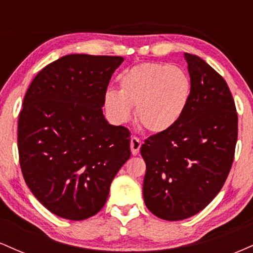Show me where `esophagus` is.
I'll return each instance as SVG.
<instances>
[{"label": "esophagus", "instance_id": "esophagus-1", "mask_svg": "<svg viewBox=\"0 0 253 253\" xmlns=\"http://www.w3.org/2000/svg\"><path fill=\"white\" fill-rule=\"evenodd\" d=\"M141 147V141L139 140L136 136H132L130 138V151H132V155H138L139 150Z\"/></svg>", "mask_w": 253, "mask_h": 253}]
</instances>
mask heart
<instances>
[{"instance_id":"1","label":"heart","mask_w":253,"mask_h":253,"mask_svg":"<svg viewBox=\"0 0 253 253\" xmlns=\"http://www.w3.org/2000/svg\"><path fill=\"white\" fill-rule=\"evenodd\" d=\"M191 97L190 77L183 69L163 63H144L125 71L119 91L103 96L107 114L115 124L136 119L151 133H164L179 123Z\"/></svg>"}]
</instances>
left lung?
<instances>
[{
	"instance_id": "obj_1",
	"label": "left lung",
	"mask_w": 253,
	"mask_h": 253,
	"mask_svg": "<svg viewBox=\"0 0 253 253\" xmlns=\"http://www.w3.org/2000/svg\"><path fill=\"white\" fill-rule=\"evenodd\" d=\"M191 97L179 123L141 145L143 195L152 214L187 219L211 203L227 178L236 150L238 115L227 83L205 60L184 53Z\"/></svg>"
}]
</instances>
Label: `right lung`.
<instances>
[{
    "mask_svg": "<svg viewBox=\"0 0 253 253\" xmlns=\"http://www.w3.org/2000/svg\"><path fill=\"white\" fill-rule=\"evenodd\" d=\"M123 57L68 54L32 81L19 115L22 175L51 213L84 220L101 211L110 183L130 157V133L102 107Z\"/></svg>",
    "mask_w": 253,
    "mask_h": 253,
    "instance_id": "right-lung-1",
    "label": "right lung"
}]
</instances>
